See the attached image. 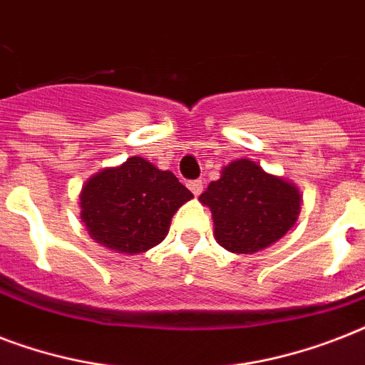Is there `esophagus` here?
<instances>
[{"label":"esophagus","instance_id":"34e87169","mask_svg":"<svg viewBox=\"0 0 365 365\" xmlns=\"http://www.w3.org/2000/svg\"><path fill=\"white\" fill-rule=\"evenodd\" d=\"M187 187L191 189V193H193L195 197H199V195L202 193V189H205V182H202V180H193V182L187 183Z\"/></svg>","mask_w":365,"mask_h":365}]
</instances>
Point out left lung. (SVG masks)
<instances>
[{"label": "left lung", "mask_w": 365, "mask_h": 365, "mask_svg": "<svg viewBox=\"0 0 365 365\" xmlns=\"http://www.w3.org/2000/svg\"><path fill=\"white\" fill-rule=\"evenodd\" d=\"M199 200L210 208L217 244L233 254H255L282 239L301 210L299 189L250 159L223 166Z\"/></svg>", "instance_id": "obj_1"}]
</instances>
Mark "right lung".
Returning <instances> with one entry per match:
<instances>
[{
	"instance_id": "right-lung-1",
	"label": "right lung",
	"mask_w": 365,
	"mask_h": 365,
	"mask_svg": "<svg viewBox=\"0 0 365 365\" xmlns=\"http://www.w3.org/2000/svg\"><path fill=\"white\" fill-rule=\"evenodd\" d=\"M193 193L172 172L142 157L94 174L81 189V220L88 235L119 254H142L165 240L172 216Z\"/></svg>"
}]
</instances>
